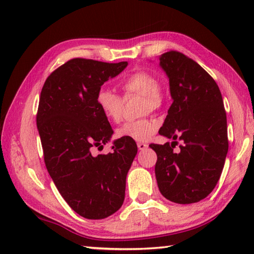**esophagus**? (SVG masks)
Segmentation results:
<instances>
[{
    "label": "esophagus",
    "instance_id": "obj_1",
    "mask_svg": "<svg viewBox=\"0 0 254 254\" xmlns=\"http://www.w3.org/2000/svg\"><path fill=\"white\" fill-rule=\"evenodd\" d=\"M137 148H139V150H141V151H143V150L148 148V144L143 143V142H139L137 143Z\"/></svg>",
    "mask_w": 254,
    "mask_h": 254
}]
</instances>
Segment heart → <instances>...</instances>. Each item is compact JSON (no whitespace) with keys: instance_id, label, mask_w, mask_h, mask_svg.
Listing matches in <instances>:
<instances>
[{"instance_id":"heart-1","label":"heart","mask_w":254,"mask_h":254,"mask_svg":"<svg viewBox=\"0 0 254 254\" xmlns=\"http://www.w3.org/2000/svg\"><path fill=\"white\" fill-rule=\"evenodd\" d=\"M124 98L131 95H141L140 113L147 114L149 111H157L163 103V96L159 89V80L150 72L139 70L128 75L121 81ZM96 106L109 121L118 123L122 118L124 101L117 93L109 88L101 87L95 96ZM159 123L152 118H142L128 121L118 128V135L137 142L148 141L157 132Z\"/></svg>"}]
</instances>
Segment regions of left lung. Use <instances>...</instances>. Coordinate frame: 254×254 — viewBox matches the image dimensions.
<instances>
[{
  "mask_svg": "<svg viewBox=\"0 0 254 254\" xmlns=\"http://www.w3.org/2000/svg\"><path fill=\"white\" fill-rule=\"evenodd\" d=\"M159 60L173 98L159 133L174 141L150 144L158 157V187L174 203H197L216 186L229 150L222 94L212 76L184 54L168 51ZM176 139L183 143L178 153Z\"/></svg>",
  "mask_w": 254,
  "mask_h": 254,
  "instance_id": "1",
  "label": "left lung"
}]
</instances>
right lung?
I'll return each instance as SVG.
<instances>
[{"label": "right lung", "mask_w": 254, "mask_h": 254, "mask_svg": "<svg viewBox=\"0 0 254 254\" xmlns=\"http://www.w3.org/2000/svg\"><path fill=\"white\" fill-rule=\"evenodd\" d=\"M127 66L70 59L51 72L40 94L37 127L47 170L67 204L88 220L109 217L121 207L137 152L134 140L121 137L112 152L93 154L113 134L96 106V93Z\"/></svg>", "instance_id": "obj_1"}]
</instances>
